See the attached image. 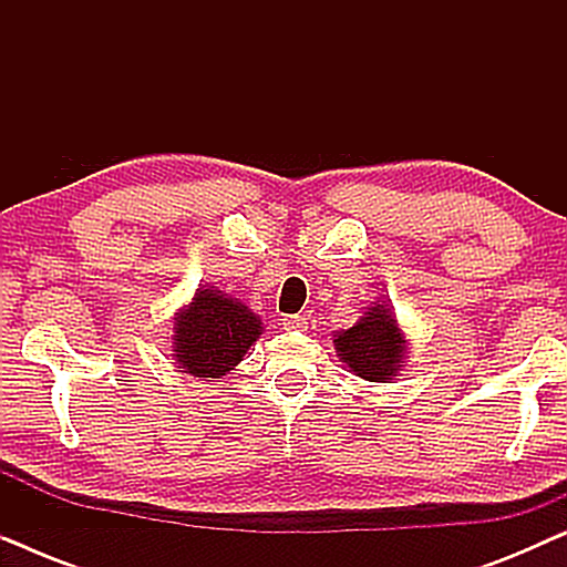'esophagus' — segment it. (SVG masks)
Here are the masks:
<instances>
[{"label": "esophagus", "instance_id": "obj_1", "mask_svg": "<svg viewBox=\"0 0 567 567\" xmlns=\"http://www.w3.org/2000/svg\"><path fill=\"white\" fill-rule=\"evenodd\" d=\"M307 317L305 315H291V317H286L284 320V328L286 330H307Z\"/></svg>", "mask_w": 567, "mask_h": 567}]
</instances>
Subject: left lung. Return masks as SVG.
<instances>
[{
	"mask_svg": "<svg viewBox=\"0 0 567 567\" xmlns=\"http://www.w3.org/2000/svg\"><path fill=\"white\" fill-rule=\"evenodd\" d=\"M336 351L355 377L386 382L398 374L405 353V338L386 305H377L369 309L367 317H361V322L338 332Z\"/></svg>",
	"mask_w": 567,
	"mask_h": 567,
	"instance_id": "1",
	"label": "left lung"
}]
</instances>
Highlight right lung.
Instances as JSON below:
<instances>
[{"mask_svg": "<svg viewBox=\"0 0 567 567\" xmlns=\"http://www.w3.org/2000/svg\"><path fill=\"white\" fill-rule=\"evenodd\" d=\"M260 320L243 301L204 289L175 322V359L185 374L206 382L229 374L262 332Z\"/></svg>", "mask_w": 567, "mask_h": 567, "instance_id": "add662e5", "label": "right lung"}]
</instances>
